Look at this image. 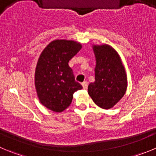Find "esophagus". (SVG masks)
I'll use <instances>...</instances> for the list:
<instances>
[{"instance_id":"1","label":"esophagus","mask_w":156,"mask_h":156,"mask_svg":"<svg viewBox=\"0 0 156 156\" xmlns=\"http://www.w3.org/2000/svg\"><path fill=\"white\" fill-rule=\"evenodd\" d=\"M81 85H82V87L84 89H87L88 88V82L87 81H84Z\"/></svg>"}]
</instances>
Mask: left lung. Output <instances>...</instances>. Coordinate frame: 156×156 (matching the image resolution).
<instances>
[{
	"instance_id": "8db88e82",
	"label": "left lung",
	"mask_w": 156,
	"mask_h": 156,
	"mask_svg": "<svg viewBox=\"0 0 156 156\" xmlns=\"http://www.w3.org/2000/svg\"><path fill=\"white\" fill-rule=\"evenodd\" d=\"M92 48L96 59L95 80L88 85V94L100 108H112L126 94V70L120 56L112 46L105 44Z\"/></svg>"
}]
</instances>
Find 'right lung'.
Here are the masks:
<instances>
[{
  "mask_svg": "<svg viewBox=\"0 0 156 156\" xmlns=\"http://www.w3.org/2000/svg\"><path fill=\"white\" fill-rule=\"evenodd\" d=\"M71 40H55L43 50L37 61L34 85L40 102L55 112L71 105L73 94L82 86L75 81L68 62L81 48Z\"/></svg>",
  "mask_w": 156,
  "mask_h": 156,
  "instance_id": "add662e5",
  "label": "right lung"
}]
</instances>
